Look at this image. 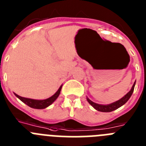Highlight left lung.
<instances>
[{"mask_svg": "<svg viewBox=\"0 0 146 146\" xmlns=\"http://www.w3.org/2000/svg\"><path fill=\"white\" fill-rule=\"evenodd\" d=\"M135 82H134V84H133V86H132V87H131V90H130V91H129V92L127 93V94H126V95L123 96V97H122L121 99L118 100V101L115 102H113V103H111V104H105V105H104V104H96V103L94 102H92L91 100H90L88 98H87V101L88 102L89 104H91V106H92L94 109H96V110H98V111L104 112V113H109V112H112V111H113V110H116V109H118V108H119L120 107H121L122 105H123V104H124L125 103L128 101L129 99V98L131 97V94H132V93H133V91H134V88H135Z\"/></svg>", "mask_w": 146, "mask_h": 146, "instance_id": "8db88e82", "label": "left lung"}]
</instances>
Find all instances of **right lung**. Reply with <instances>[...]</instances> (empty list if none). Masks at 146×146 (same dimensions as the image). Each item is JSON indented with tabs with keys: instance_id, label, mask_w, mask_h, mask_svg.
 I'll use <instances>...</instances> for the list:
<instances>
[{
	"instance_id": "1",
	"label": "right lung",
	"mask_w": 146,
	"mask_h": 146,
	"mask_svg": "<svg viewBox=\"0 0 146 146\" xmlns=\"http://www.w3.org/2000/svg\"><path fill=\"white\" fill-rule=\"evenodd\" d=\"M61 88L62 86H60V87L59 88L57 92L55 93L54 95H52L51 97L48 98V99H43V100H37V99H28V98L22 97V96H19V95L16 94H15V95L18 99H20L23 102H24L28 106H29L30 108H34V109H44V108L50 106V104H52L56 100V99L58 97L59 94L60 93V90H61Z\"/></svg>"
}]
</instances>
